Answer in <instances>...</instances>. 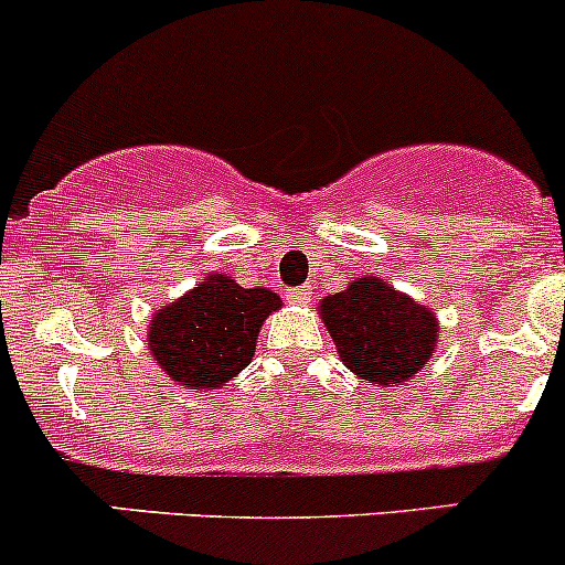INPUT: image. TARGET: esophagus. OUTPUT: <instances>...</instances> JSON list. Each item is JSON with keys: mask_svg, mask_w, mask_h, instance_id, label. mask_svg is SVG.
I'll list each match as a JSON object with an SVG mask.
<instances>
[{"mask_svg": "<svg viewBox=\"0 0 565 565\" xmlns=\"http://www.w3.org/2000/svg\"><path fill=\"white\" fill-rule=\"evenodd\" d=\"M287 297H289V302H295V306H308L313 297V289L311 287H295V289H289Z\"/></svg>", "mask_w": 565, "mask_h": 565, "instance_id": "obj_1", "label": "esophagus"}]
</instances>
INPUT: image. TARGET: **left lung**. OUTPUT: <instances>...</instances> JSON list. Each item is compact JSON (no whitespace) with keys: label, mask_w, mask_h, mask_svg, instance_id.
Listing matches in <instances>:
<instances>
[{"label":"left lung","mask_w":565,"mask_h":565,"mask_svg":"<svg viewBox=\"0 0 565 565\" xmlns=\"http://www.w3.org/2000/svg\"><path fill=\"white\" fill-rule=\"evenodd\" d=\"M340 359L367 383H405L426 364L437 343V319L426 306L381 278H359L319 306Z\"/></svg>","instance_id":"obj_1"}]
</instances>
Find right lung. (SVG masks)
<instances>
[{
    "label": "right lung",
    "mask_w": 565,
    "mask_h": 565,
    "mask_svg": "<svg viewBox=\"0 0 565 565\" xmlns=\"http://www.w3.org/2000/svg\"><path fill=\"white\" fill-rule=\"evenodd\" d=\"M278 308L281 300L270 289H244L214 273L152 316L150 351L182 386L216 388L252 362L259 327Z\"/></svg>",
    "instance_id": "right-lung-1"
}]
</instances>
